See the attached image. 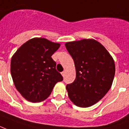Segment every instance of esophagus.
Instances as JSON below:
<instances>
[{"label":"esophagus","instance_id":"1","mask_svg":"<svg viewBox=\"0 0 129 129\" xmlns=\"http://www.w3.org/2000/svg\"><path fill=\"white\" fill-rule=\"evenodd\" d=\"M61 74L62 76H63V77H64V75H65V72H61Z\"/></svg>","mask_w":129,"mask_h":129}]
</instances>
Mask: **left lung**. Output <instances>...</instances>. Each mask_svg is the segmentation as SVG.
<instances>
[{
  "instance_id": "left-lung-1",
  "label": "left lung",
  "mask_w": 129,
  "mask_h": 129,
  "mask_svg": "<svg viewBox=\"0 0 129 129\" xmlns=\"http://www.w3.org/2000/svg\"><path fill=\"white\" fill-rule=\"evenodd\" d=\"M74 60L76 79L66 85L68 97L80 107L94 105L110 89L115 76V63L105 48L94 39L65 44Z\"/></svg>"
}]
</instances>
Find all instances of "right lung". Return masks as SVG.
<instances>
[{
	"instance_id": "1",
	"label": "right lung",
	"mask_w": 129,
	"mask_h": 129,
	"mask_svg": "<svg viewBox=\"0 0 129 129\" xmlns=\"http://www.w3.org/2000/svg\"><path fill=\"white\" fill-rule=\"evenodd\" d=\"M59 43L44 38H34L21 46L11 60V74L14 85L24 99L39 103L50 96L63 77L56 70L53 53Z\"/></svg>"
}]
</instances>
